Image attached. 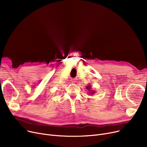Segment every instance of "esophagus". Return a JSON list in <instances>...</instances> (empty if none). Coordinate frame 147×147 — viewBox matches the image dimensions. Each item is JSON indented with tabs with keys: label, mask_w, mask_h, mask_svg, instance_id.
I'll use <instances>...</instances> for the list:
<instances>
[{
	"label": "esophagus",
	"mask_w": 147,
	"mask_h": 147,
	"mask_svg": "<svg viewBox=\"0 0 147 147\" xmlns=\"http://www.w3.org/2000/svg\"><path fill=\"white\" fill-rule=\"evenodd\" d=\"M71 83H74V82H75V81H74V80H71Z\"/></svg>",
	"instance_id": "34e87169"
}]
</instances>
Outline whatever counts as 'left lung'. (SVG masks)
<instances>
[{
	"instance_id": "obj_1",
	"label": "left lung",
	"mask_w": 147,
	"mask_h": 147,
	"mask_svg": "<svg viewBox=\"0 0 147 147\" xmlns=\"http://www.w3.org/2000/svg\"><path fill=\"white\" fill-rule=\"evenodd\" d=\"M88 91H89V94L90 95H93L94 94H95V92L94 90H91V86L90 85H88V86H86V88Z\"/></svg>"
}]
</instances>
